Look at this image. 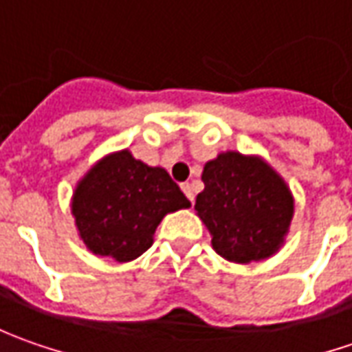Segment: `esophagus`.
Wrapping results in <instances>:
<instances>
[{
  "instance_id": "1",
  "label": "esophagus",
  "mask_w": 352,
  "mask_h": 352,
  "mask_svg": "<svg viewBox=\"0 0 352 352\" xmlns=\"http://www.w3.org/2000/svg\"><path fill=\"white\" fill-rule=\"evenodd\" d=\"M182 192L186 194V197L194 204V190H192V184H182Z\"/></svg>"
}]
</instances>
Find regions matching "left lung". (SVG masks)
<instances>
[{
    "label": "left lung",
    "mask_w": 352,
    "mask_h": 352,
    "mask_svg": "<svg viewBox=\"0 0 352 352\" xmlns=\"http://www.w3.org/2000/svg\"><path fill=\"white\" fill-rule=\"evenodd\" d=\"M201 180L206 188L194 210L219 256L236 264L261 263L284 247L294 196L268 160L225 151L206 162Z\"/></svg>",
    "instance_id": "8db88e82"
}]
</instances>
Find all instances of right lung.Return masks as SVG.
Segmentation results:
<instances>
[{
    "label": "right lung",
    "mask_w": 352,
    "mask_h": 352,
    "mask_svg": "<svg viewBox=\"0 0 352 352\" xmlns=\"http://www.w3.org/2000/svg\"><path fill=\"white\" fill-rule=\"evenodd\" d=\"M192 204L162 166H148L129 148L113 151L76 182L70 210L80 241L116 263L139 258L155 243L160 221Z\"/></svg>",
    "instance_id": "right-lung-1"
}]
</instances>
